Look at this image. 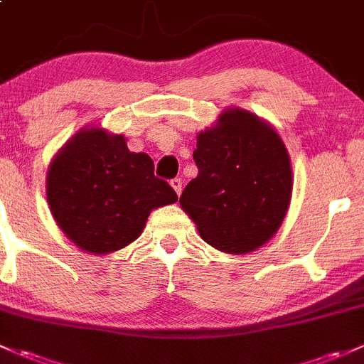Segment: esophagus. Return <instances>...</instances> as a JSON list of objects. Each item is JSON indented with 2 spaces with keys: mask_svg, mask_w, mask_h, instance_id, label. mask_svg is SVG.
<instances>
[{
  "mask_svg": "<svg viewBox=\"0 0 364 364\" xmlns=\"http://www.w3.org/2000/svg\"><path fill=\"white\" fill-rule=\"evenodd\" d=\"M170 183H171V187H173V189H175V193H177L178 196H181V194H182V186H183L182 178H173V181H171Z\"/></svg>",
  "mask_w": 364,
  "mask_h": 364,
  "instance_id": "obj_1",
  "label": "esophagus"
}]
</instances>
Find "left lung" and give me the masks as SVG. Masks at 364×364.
I'll use <instances>...</instances> for the list:
<instances>
[{
  "label": "left lung",
  "mask_w": 364,
  "mask_h": 364,
  "mask_svg": "<svg viewBox=\"0 0 364 364\" xmlns=\"http://www.w3.org/2000/svg\"><path fill=\"white\" fill-rule=\"evenodd\" d=\"M198 177L181 208L200 237L226 254L252 252L282 226L293 196V168L269 122L231 107L196 134Z\"/></svg>",
  "instance_id": "left-lung-1"
}]
</instances>
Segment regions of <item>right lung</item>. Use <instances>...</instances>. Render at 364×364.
<instances>
[{"instance_id": "add662e5", "label": "right lung", "mask_w": 364, "mask_h": 364, "mask_svg": "<svg viewBox=\"0 0 364 364\" xmlns=\"http://www.w3.org/2000/svg\"><path fill=\"white\" fill-rule=\"evenodd\" d=\"M45 194L59 230L80 250L115 252L144 231L152 210L178 200L154 177L147 154L127 149L124 134L85 126L52 157Z\"/></svg>"}]
</instances>
